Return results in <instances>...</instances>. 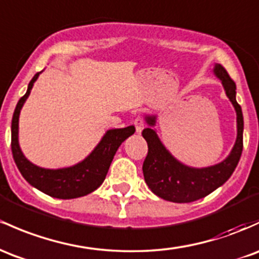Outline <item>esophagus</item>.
Wrapping results in <instances>:
<instances>
[{
  "label": "esophagus",
  "instance_id": "esophagus-1",
  "mask_svg": "<svg viewBox=\"0 0 259 259\" xmlns=\"http://www.w3.org/2000/svg\"><path fill=\"white\" fill-rule=\"evenodd\" d=\"M134 125H135V127H136V133H138V134H140V133L143 132V129H144V126H145L144 119L140 118V116H138V118H136L135 120H134Z\"/></svg>",
  "mask_w": 259,
  "mask_h": 259
}]
</instances>
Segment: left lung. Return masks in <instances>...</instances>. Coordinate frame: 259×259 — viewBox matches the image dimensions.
Returning a JSON list of instances; mask_svg holds the SVG:
<instances>
[{"instance_id":"1","label":"left lung","mask_w":259,"mask_h":259,"mask_svg":"<svg viewBox=\"0 0 259 259\" xmlns=\"http://www.w3.org/2000/svg\"><path fill=\"white\" fill-rule=\"evenodd\" d=\"M214 75L220 79L227 98L237 115V138L231 152L224 161L214 166L190 167L182 163L161 143L153 129L156 115H146L149 126L143 130V136L149 146L143 164L144 178L153 194L173 203H192L214 192L223 186L234 173L243 149V115L236 101V84L220 64H215Z\"/></svg>"}]
</instances>
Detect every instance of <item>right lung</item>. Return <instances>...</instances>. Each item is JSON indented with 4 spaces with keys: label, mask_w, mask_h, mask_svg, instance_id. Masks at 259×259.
Instances as JSON below:
<instances>
[{
    "label": "right lung",
    "mask_w": 259,
    "mask_h": 259,
    "mask_svg": "<svg viewBox=\"0 0 259 259\" xmlns=\"http://www.w3.org/2000/svg\"><path fill=\"white\" fill-rule=\"evenodd\" d=\"M41 72L34 75L28 84L25 95L18 101L14 109L11 125V147L13 160L24 180L45 194L59 199H73L83 197L96 190L106 180V176L114 157L116 150L130 135L135 133L134 125L123 129H110L83 161L65 168L50 169L36 166L28 160L22 152L18 141V121L21 109L29 97L34 82Z\"/></svg>",
    "instance_id": "obj_1"
}]
</instances>
